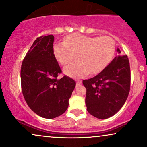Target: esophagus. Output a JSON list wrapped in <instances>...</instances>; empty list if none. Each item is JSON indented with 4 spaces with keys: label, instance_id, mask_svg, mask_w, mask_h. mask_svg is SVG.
I'll return each instance as SVG.
<instances>
[{
    "label": "esophagus",
    "instance_id": "34e87169",
    "mask_svg": "<svg viewBox=\"0 0 147 147\" xmlns=\"http://www.w3.org/2000/svg\"><path fill=\"white\" fill-rule=\"evenodd\" d=\"M82 84V81L80 80H76V86L78 87V86H79V85H80Z\"/></svg>",
    "mask_w": 147,
    "mask_h": 147
}]
</instances>
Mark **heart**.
I'll return each mask as SVG.
<instances>
[{
	"instance_id": "b5f03b06",
	"label": "heart",
	"mask_w": 147,
	"mask_h": 147,
	"mask_svg": "<svg viewBox=\"0 0 147 147\" xmlns=\"http://www.w3.org/2000/svg\"><path fill=\"white\" fill-rule=\"evenodd\" d=\"M115 52V43L111 37H88L74 33L65 38L64 44H56L54 53L63 66L78 57L79 60L65 68V73L71 76H82L100 73L109 65Z\"/></svg>"
}]
</instances>
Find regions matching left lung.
I'll return each mask as SVG.
<instances>
[{
  "label": "left lung",
  "instance_id": "8db88e82",
  "mask_svg": "<svg viewBox=\"0 0 147 147\" xmlns=\"http://www.w3.org/2000/svg\"><path fill=\"white\" fill-rule=\"evenodd\" d=\"M117 51L121 53L119 48ZM130 82L127 56H117L98 75L82 81L86 88L85 103L87 111L99 119L115 115L127 99Z\"/></svg>",
  "mask_w": 147,
  "mask_h": 147
}]
</instances>
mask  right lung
I'll list each match as a JSON object with an SVG mask.
<instances>
[{"label": "right lung", "mask_w": 147, "mask_h": 147, "mask_svg": "<svg viewBox=\"0 0 147 147\" xmlns=\"http://www.w3.org/2000/svg\"><path fill=\"white\" fill-rule=\"evenodd\" d=\"M54 36L36 39L22 63V91L26 104L37 115L54 119L67 109L76 82L64 76L54 54Z\"/></svg>", "instance_id": "obj_1"}]
</instances>
